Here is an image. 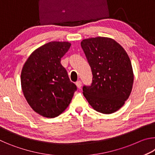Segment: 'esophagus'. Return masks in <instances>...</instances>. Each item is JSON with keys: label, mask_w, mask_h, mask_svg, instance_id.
<instances>
[{"label": "esophagus", "mask_w": 155, "mask_h": 155, "mask_svg": "<svg viewBox=\"0 0 155 155\" xmlns=\"http://www.w3.org/2000/svg\"><path fill=\"white\" fill-rule=\"evenodd\" d=\"M76 85H77V87H78V88H81V85H82V83H81V81H77V82H76Z\"/></svg>", "instance_id": "obj_1"}]
</instances>
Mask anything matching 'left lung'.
<instances>
[{"mask_svg": "<svg viewBox=\"0 0 155 155\" xmlns=\"http://www.w3.org/2000/svg\"><path fill=\"white\" fill-rule=\"evenodd\" d=\"M93 78L83 95L96 111L111 114L124 105L133 89L134 74L127 52L114 39L96 37L81 41Z\"/></svg>", "mask_w": 155, "mask_h": 155, "instance_id": "1", "label": "left lung"}]
</instances>
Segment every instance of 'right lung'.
I'll return each instance as SVG.
<instances>
[{
    "label": "right lung",
    "instance_id": "1",
    "mask_svg": "<svg viewBox=\"0 0 155 155\" xmlns=\"http://www.w3.org/2000/svg\"><path fill=\"white\" fill-rule=\"evenodd\" d=\"M68 41H51L35 49L23 65L21 87L27 103L41 116L54 118L69 105L77 90L61 59L68 51Z\"/></svg>",
    "mask_w": 155,
    "mask_h": 155
}]
</instances>
